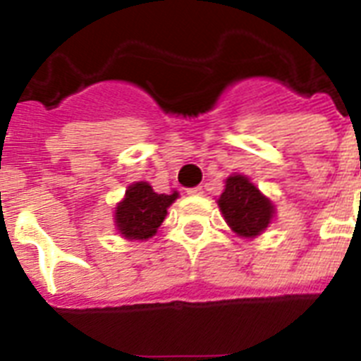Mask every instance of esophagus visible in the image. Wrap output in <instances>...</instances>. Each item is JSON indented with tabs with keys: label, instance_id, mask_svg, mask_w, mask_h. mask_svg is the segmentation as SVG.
I'll use <instances>...</instances> for the list:
<instances>
[{
	"label": "esophagus",
	"instance_id": "obj_1",
	"mask_svg": "<svg viewBox=\"0 0 361 361\" xmlns=\"http://www.w3.org/2000/svg\"><path fill=\"white\" fill-rule=\"evenodd\" d=\"M187 195L189 197H202L204 189L202 187H192V189H187Z\"/></svg>",
	"mask_w": 361,
	"mask_h": 361
}]
</instances>
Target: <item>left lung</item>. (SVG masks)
I'll return each mask as SVG.
<instances>
[{
  "mask_svg": "<svg viewBox=\"0 0 361 361\" xmlns=\"http://www.w3.org/2000/svg\"><path fill=\"white\" fill-rule=\"evenodd\" d=\"M217 204L228 226L241 238H257L262 234L275 214L271 200L241 174L226 178L225 191L221 192Z\"/></svg>",
  "mask_w": 361,
  "mask_h": 361,
  "instance_id": "obj_1",
  "label": "left lung"
}]
</instances>
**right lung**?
Returning a JSON list of instances; mask_svg holds the SVG:
<instances>
[{"instance_id": "obj_1", "label": "right lung", "mask_w": 361, "mask_h": 361, "mask_svg": "<svg viewBox=\"0 0 361 361\" xmlns=\"http://www.w3.org/2000/svg\"><path fill=\"white\" fill-rule=\"evenodd\" d=\"M178 198V191L159 195L146 181H136L125 191V198L116 206L114 223L127 240H147L166 217V209Z\"/></svg>"}]
</instances>
